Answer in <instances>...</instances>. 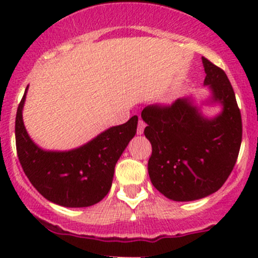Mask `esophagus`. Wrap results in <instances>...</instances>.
<instances>
[{"label": "esophagus", "mask_w": 258, "mask_h": 258, "mask_svg": "<svg viewBox=\"0 0 258 258\" xmlns=\"http://www.w3.org/2000/svg\"><path fill=\"white\" fill-rule=\"evenodd\" d=\"M144 128H146V122L143 120L138 121V127H137V133L138 135H143Z\"/></svg>", "instance_id": "1"}]
</instances>
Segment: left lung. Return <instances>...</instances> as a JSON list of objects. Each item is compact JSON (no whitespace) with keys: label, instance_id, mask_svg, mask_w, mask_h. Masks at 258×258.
<instances>
[{"label":"left lung","instance_id":"8db88e82","mask_svg":"<svg viewBox=\"0 0 258 258\" xmlns=\"http://www.w3.org/2000/svg\"><path fill=\"white\" fill-rule=\"evenodd\" d=\"M204 85L210 97L203 105L220 104L214 117L203 114L191 97L170 106L142 111L144 135L152 143L148 172L153 185L173 201L209 197L224 184L240 150L242 125L235 93L226 73L203 57Z\"/></svg>","mask_w":258,"mask_h":258}]
</instances>
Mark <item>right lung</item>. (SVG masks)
Returning a JSON list of instances; mask_svg holds the SVG:
<instances>
[{
	"label": "right lung",
	"instance_id": "obj_1",
	"mask_svg": "<svg viewBox=\"0 0 258 258\" xmlns=\"http://www.w3.org/2000/svg\"><path fill=\"white\" fill-rule=\"evenodd\" d=\"M28 88L16 117L17 153L26 177L38 193L57 205L87 207L99 203L110 190L117 160L137 132L138 116L75 149L44 150L30 138L23 121Z\"/></svg>",
	"mask_w": 258,
	"mask_h": 258
}]
</instances>
